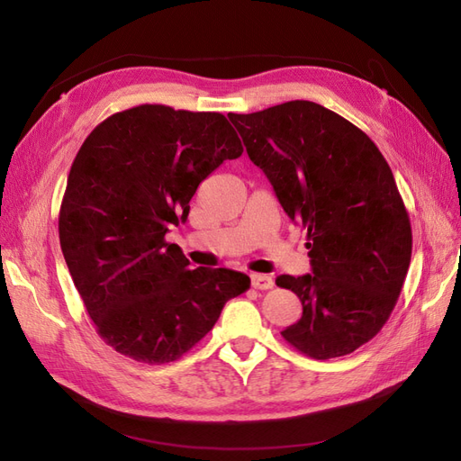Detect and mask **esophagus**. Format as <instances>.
<instances>
[{"label":"esophagus","instance_id":"34e87169","mask_svg":"<svg viewBox=\"0 0 461 461\" xmlns=\"http://www.w3.org/2000/svg\"><path fill=\"white\" fill-rule=\"evenodd\" d=\"M249 278H252V286L258 288V290H269L275 285L273 278L269 275H258V273H254Z\"/></svg>","mask_w":461,"mask_h":461}]
</instances>
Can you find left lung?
<instances>
[{"mask_svg": "<svg viewBox=\"0 0 461 461\" xmlns=\"http://www.w3.org/2000/svg\"><path fill=\"white\" fill-rule=\"evenodd\" d=\"M229 119L286 215L308 229L312 273L276 276L303 310L281 334L313 359L352 354L388 321L411 259L393 171L364 131L313 102Z\"/></svg>", "mask_w": 461, "mask_h": 461, "instance_id": "obj_1", "label": "left lung"}]
</instances>
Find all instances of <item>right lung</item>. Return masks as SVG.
<instances>
[{"mask_svg":"<svg viewBox=\"0 0 461 461\" xmlns=\"http://www.w3.org/2000/svg\"><path fill=\"white\" fill-rule=\"evenodd\" d=\"M225 115L138 105L107 117L80 146L59 212L68 273L95 330L144 364L183 357L249 288L232 269H190L165 240L217 167L242 156Z\"/></svg>","mask_w":461,"mask_h":461,"instance_id":"right-lung-1","label":"right lung"}]
</instances>
